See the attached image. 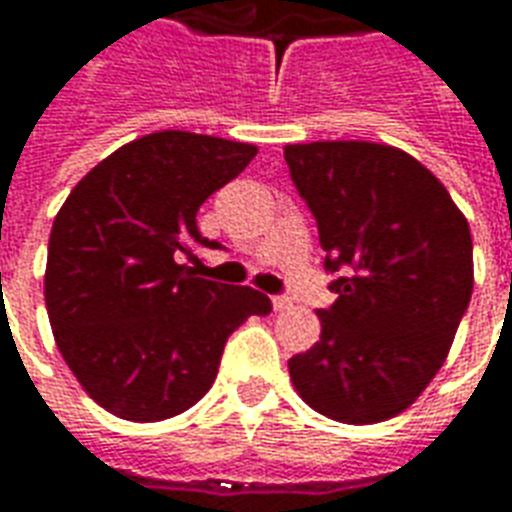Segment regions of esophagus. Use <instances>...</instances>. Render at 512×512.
Returning a JSON list of instances; mask_svg holds the SVG:
<instances>
[{"label":"esophagus","instance_id":"obj_1","mask_svg":"<svg viewBox=\"0 0 512 512\" xmlns=\"http://www.w3.org/2000/svg\"><path fill=\"white\" fill-rule=\"evenodd\" d=\"M271 304H274V310L282 312V310H290V304H293V301H290L288 296H274V299H271Z\"/></svg>","mask_w":512,"mask_h":512}]
</instances>
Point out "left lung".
Returning <instances> with one entry per match:
<instances>
[{"instance_id": "1", "label": "left lung", "mask_w": 512, "mask_h": 512, "mask_svg": "<svg viewBox=\"0 0 512 512\" xmlns=\"http://www.w3.org/2000/svg\"><path fill=\"white\" fill-rule=\"evenodd\" d=\"M337 293L288 362L304 403L348 425L408 408L439 373L474 288L472 233L441 180L378 142L288 145Z\"/></svg>"}]
</instances>
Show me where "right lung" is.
I'll return each instance as SVG.
<instances>
[{
    "instance_id": "add662e5",
    "label": "right lung",
    "mask_w": 512,
    "mask_h": 512,
    "mask_svg": "<svg viewBox=\"0 0 512 512\" xmlns=\"http://www.w3.org/2000/svg\"><path fill=\"white\" fill-rule=\"evenodd\" d=\"M255 145L158 131L117 147L57 213L46 310L62 359L115 417L158 422L211 389L227 337L268 315L260 290L197 277V211L238 178Z\"/></svg>"
}]
</instances>
